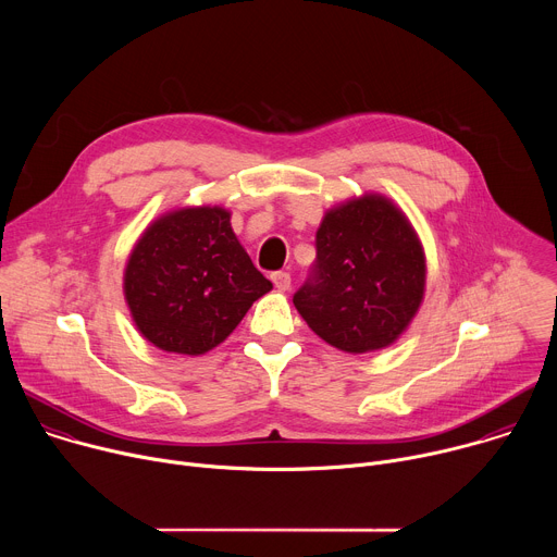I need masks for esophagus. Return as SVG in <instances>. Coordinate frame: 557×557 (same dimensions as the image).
<instances>
[{"mask_svg": "<svg viewBox=\"0 0 557 557\" xmlns=\"http://www.w3.org/2000/svg\"><path fill=\"white\" fill-rule=\"evenodd\" d=\"M271 280H273V284H275V288H277V290H288V288H290V275H288V273H284V271L273 273V275H271Z\"/></svg>", "mask_w": 557, "mask_h": 557, "instance_id": "34e87169", "label": "esophagus"}]
</instances>
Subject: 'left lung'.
I'll list each match as a JSON object with an SVG mask.
<instances>
[{"mask_svg": "<svg viewBox=\"0 0 557 557\" xmlns=\"http://www.w3.org/2000/svg\"><path fill=\"white\" fill-rule=\"evenodd\" d=\"M425 280V251L408 215L387 196L363 194L324 213L312 275L293 304L326 344L363 355L408 331Z\"/></svg>", "mask_w": 557, "mask_h": 557, "instance_id": "8db88e82", "label": "left lung"}]
</instances>
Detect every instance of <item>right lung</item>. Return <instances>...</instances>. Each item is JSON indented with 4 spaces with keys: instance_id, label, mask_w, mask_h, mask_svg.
I'll use <instances>...</instances> for the list:
<instances>
[{
    "instance_id": "add662e5",
    "label": "right lung",
    "mask_w": 557,
    "mask_h": 557,
    "mask_svg": "<svg viewBox=\"0 0 557 557\" xmlns=\"http://www.w3.org/2000/svg\"><path fill=\"white\" fill-rule=\"evenodd\" d=\"M271 288L220 205L181 207L151 220L123 273L136 331L156 348L187 357L220 346Z\"/></svg>"
}]
</instances>
